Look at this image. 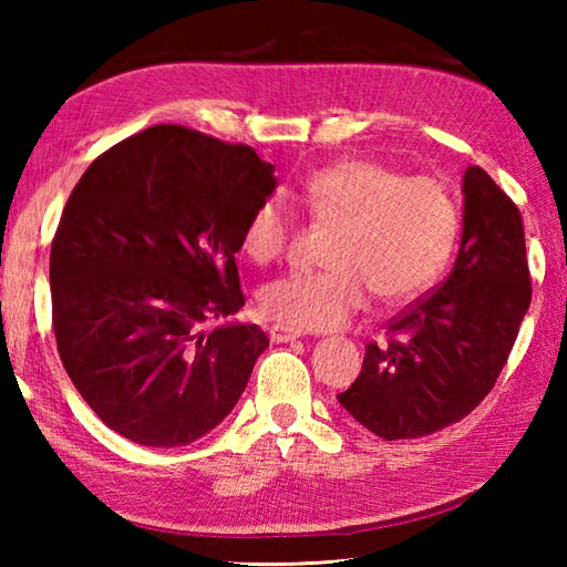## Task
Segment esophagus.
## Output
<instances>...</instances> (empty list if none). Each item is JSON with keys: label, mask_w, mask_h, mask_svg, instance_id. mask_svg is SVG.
I'll return each instance as SVG.
<instances>
[{"label": "esophagus", "mask_w": 567, "mask_h": 567, "mask_svg": "<svg viewBox=\"0 0 567 567\" xmlns=\"http://www.w3.org/2000/svg\"><path fill=\"white\" fill-rule=\"evenodd\" d=\"M302 336V331L299 329H290V327H282V323H275V327H270V339L275 343H287L292 339H299Z\"/></svg>", "instance_id": "esophagus-1"}]
</instances>
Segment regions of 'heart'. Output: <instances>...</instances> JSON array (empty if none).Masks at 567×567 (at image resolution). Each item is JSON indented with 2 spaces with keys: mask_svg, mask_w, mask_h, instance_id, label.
Listing matches in <instances>:
<instances>
[{
  "mask_svg": "<svg viewBox=\"0 0 567 567\" xmlns=\"http://www.w3.org/2000/svg\"><path fill=\"white\" fill-rule=\"evenodd\" d=\"M302 204L315 221L333 226L327 268L277 277L260 292L270 319L327 331L351 319L372 290L404 302L436 280L457 238V207L431 175L406 177L372 158H343L311 173ZM295 234V212L280 197L262 199L246 219L240 246L258 265L277 260Z\"/></svg>",
  "mask_w": 567,
  "mask_h": 567,
  "instance_id": "heart-1",
  "label": "heart"
}]
</instances>
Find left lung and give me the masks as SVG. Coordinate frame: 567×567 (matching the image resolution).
<instances>
[{
    "label": "left lung",
    "instance_id": "1",
    "mask_svg": "<svg viewBox=\"0 0 567 567\" xmlns=\"http://www.w3.org/2000/svg\"><path fill=\"white\" fill-rule=\"evenodd\" d=\"M463 240L451 275L365 346L339 402L384 441L419 439L467 416L495 388L532 305L522 212L483 167L463 183Z\"/></svg>",
    "mask_w": 567,
    "mask_h": 567
}]
</instances>
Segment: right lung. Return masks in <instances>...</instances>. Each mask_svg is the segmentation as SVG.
Returning a JSON list of instances; mask_svg holds the SVG:
<instances>
[{
  "instance_id": "1",
  "label": "right lung",
  "mask_w": 567,
  "mask_h": 567,
  "mask_svg": "<svg viewBox=\"0 0 567 567\" xmlns=\"http://www.w3.org/2000/svg\"><path fill=\"white\" fill-rule=\"evenodd\" d=\"M272 171L244 143L158 124L104 151L70 192L51 246L58 353L134 443L209 433L268 348L256 323L212 327L246 305L236 252Z\"/></svg>"
}]
</instances>
